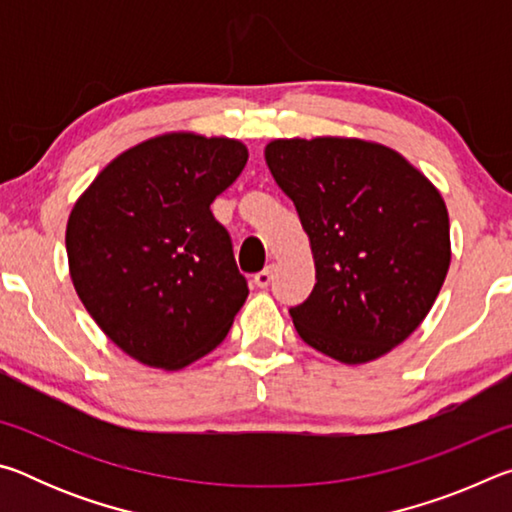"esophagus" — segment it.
<instances>
[{"label":"esophagus","mask_w":512,"mask_h":512,"mask_svg":"<svg viewBox=\"0 0 512 512\" xmlns=\"http://www.w3.org/2000/svg\"><path fill=\"white\" fill-rule=\"evenodd\" d=\"M271 280H273V266H271V264H268V266L264 268V271H259V273L253 277V282L257 284L259 289H266L268 284H271Z\"/></svg>","instance_id":"esophagus-1"}]
</instances>
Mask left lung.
Wrapping results in <instances>:
<instances>
[{"instance_id":"left-lung-1","label":"left lung","mask_w":512,"mask_h":512,"mask_svg":"<svg viewBox=\"0 0 512 512\" xmlns=\"http://www.w3.org/2000/svg\"><path fill=\"white\" fill-rule=\"evenodd\" d=\"M264 155L314 253V291L289 309L300 339L341 363L391 352L445 282L452 248L443 196L375 142L296 137L273 140Z\"/></svg>"}]
</instances>
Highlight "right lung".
Segmentation results:
<instances>
[{
	"mask_svg": "<svg viewBox=\"0 0 512 512\" xmlns=\"http://www.w3.org/2000/svg\"><path fill=\"white\" fill-rule=\"evenodd\" d=\"M246 160L237 140L167 133L117 155L76 201L69 275L128 357L180 370L230 332L248 284L210 205Z\"/></svg>",
	"mask_w": 512,
	"mask_h": 512,
	"instance_id": "1",
	"label": "right lung"
}]
</instances>
